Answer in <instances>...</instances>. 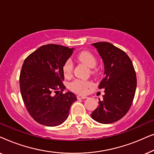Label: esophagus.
I'll return each mask as SVG.
<instances>
[{"label": "esophagus", "mask_w": 154, "mask_h": 154, "mask_svg": "<svg viewBox=\"0 0 154 154\" xmlns=\"http://www.w3.org/2000/svg\"><path fill=\"white\" fill-rule=\"evenodd\" d=\"M77 98L78 100H83V99H87L88 97L85 95H81V94H79V95H77Z\"/></svg>", "instance_id": "obj_1"}]
</instances>
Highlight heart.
Listing matches in <instances>:
<instances>
[{
	"label": "heart",
	"instance_id": "1",
	"mask_svg": "<svg viewBox=\"0 0 154 154\" xmlns=\"http://www.w3.org/2000/svg\"><path fill=\"white\" fill-rule=\"evenodd\" d=\"M77 60L80 62L83 63L88 67L92 69L96 65L97 60L94 56L88 51H83L77 55ZM73 62L70 60H67L63 66V73L65 77H70L73 71ZM91 85V83L81 80H75L69 84V88L73 92L76 93L83 94L87 92L88 88Z\"/></svg>",
	"mask_w": 154,
	"mask_h": 154
}]
</instances>
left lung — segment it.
Wrapping results in <instances>:
<instances>
[{
	"mask_svg": "<svg viewBox=\"0 0 154 154\" xmlns=\"http://www.w3.org/2000/svg\"><path fill=\"white\" fill-rule=\"evenodd\" d=\"M104 66V76L99 88H104L103 100L92 113V119L100 123H112L122 119L131 106L137 88L133 64L128 54L107 42L92 44Z\"/></svg>",
	"mask_w": 154,
	"mask_h": 154,
	"instance_id": "obj_1",
	"label": "left lung"
}]
</instances>
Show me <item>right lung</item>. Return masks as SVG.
I'll return each instance as SVG.
<instances>
[{"instance_id": "add662e5", "label": "right lung", "mask_w": 154, "mask_h": 154, "mask_svg": "<svg viewBox=\"0 0 154 154\" xmlns=\"http://www.w3.org/2000/svg\"><path fill=\"white\" fill-rule=\"evenodd\" d=\"M74 48L48 44L29 55L23 63L20 76V91L25 106L35 121L46 126L60 125L67 119L71 106L77 97L73 92L53 95L66 87L63 66Z\"/></svg>"}]
</instances>
